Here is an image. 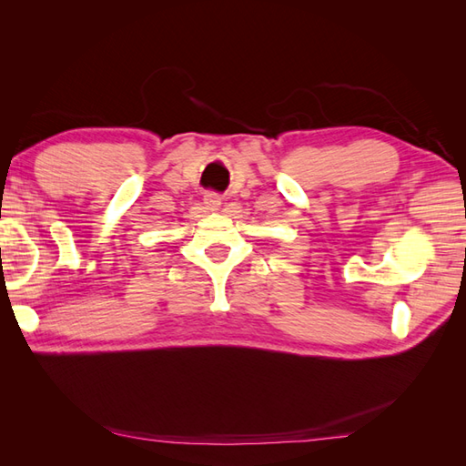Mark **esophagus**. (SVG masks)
Instances as JSON below:
<instances>
[{
  "instance_id": "obj_1",
  "label": "esophagus",
  "mask_w": 466,
  "mask_h": 466,
  "mask_svg": "<svg viewBox=\"0 0 466 466\" xmlns=\"http://www.w3.org/2000/svg\"><path fill=\"white\" fill-rule=\"evenodd\" d=\"M204 206L206 209H218L221 206V196L218 192H206L204 194Z\"/></svg>"
}]
</instances>
